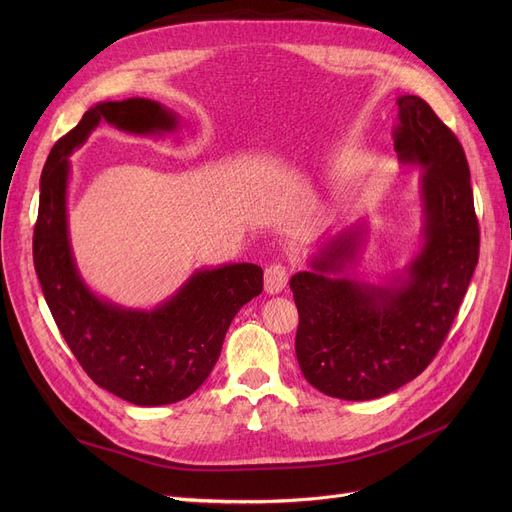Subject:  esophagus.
<instances>
[{"instance_id": "esophagus-1", "label": "esophagus", "mask_w": 512, "mask_h": 512, "mask_svg": "<svg viewBox=\"0 0 512 512\" xmlns=\"http://www.w3.org/2000/svg\"><path fill=\"white\" fill-rule=\"evenodd\" d=\"M288 284V267L282 263H272L265 267V290L270 294H278Z\"/></svg>"}]
</instances>
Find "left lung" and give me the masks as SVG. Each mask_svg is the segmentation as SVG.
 Returning <instances> with one entry per match:
<instances>
[{"mask_svg":"<svg viewBox=\"0 0 512 512\" xmlns=\"http://www.w3.org/2000/svg\"><path fill=\"white\" fill-rule=\"evenodd\" d=\"M394 149L421 166L423 247L390 286L336 278L361 247V228L332 238L311 272L290 278L299 309L294 351L305 380L334 398L371 400L434 361L479 257V224L463 145L417 95H402Z\"/></svg>","mask_w":512,"mask_h":512,"instance_id":"8db88e82","label":"left lung"}]
</instances>
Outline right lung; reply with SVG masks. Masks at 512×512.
I'll list each match as a JSON object with an SVG mask.
<instances>
[{
    "label": "right lung",
    "instance_id": "right-lung-1",
    "mask_svg": "<svg viewBox=\"0 0 512 512\" xmlns=\"http://www.w3.org/2000/svg\"><path fill=\"white\" fill-rule=\"evenodd\" d=\"M101 120L137 134L168 132L178 124L174 112L151 99L103 101L53 145L41 172L35 272L58 330L97 386L139 407L170 405L207 380L234 315L263 290V270L255 263L199 270L153 311L95 297L72 257L66 188L70 153Z\"/></svg>",
    "mask_w": 512,
    "mask_h": 512
}]
</instances>
